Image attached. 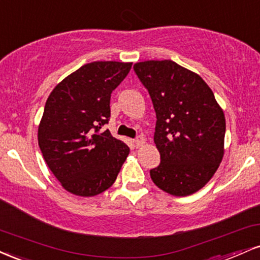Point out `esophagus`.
<instances>
[{
	"label": "esophagus",
	"mask_w": 260,
	"mask_h": 260,
	"mask_svg": "<svg viewBox=\"0 0 260 260\" xmlns=\"http://www.w3.org/2000/svg\"><path fill=\"white\" fill-rule=\"evenodd\" d=\"M145 142H146V140H145V137H143V136H137L136 139L134 140V143H135V146L137 148L141 147L142 145H145Z\"/></svg>",
	"instance_id": "esophagus-1"
}]
</instances>
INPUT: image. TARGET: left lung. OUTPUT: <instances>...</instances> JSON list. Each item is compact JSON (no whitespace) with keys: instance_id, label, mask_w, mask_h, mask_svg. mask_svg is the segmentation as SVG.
I'll use <instances>...</instances> for the list:
<instances>
[{"instance_id":"8db88e82","label":"left lung","mask_w":260,"mask_h":260,"mask_svg":"<svg viewBox=\"0 0 260 260\" xmlns=\"http://www.w3.org/2000/svg\"><path fill=\"white\" fill-rule=\"evenodd\" d=\"M153 103L160 164L152 181L173 196H190L213 178L224 157L225 115L207 82L170 59L134 66Z\"/></svg>"}]
</instances>
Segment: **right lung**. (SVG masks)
<instances>
[{
	"label": "right lung",
	"instance_id": "1",
	"mask_svg": "<svg viewBox=\"0 0 260 260\" xmlns=\"http://www.w3.org/2000/svg\"><path fill=\"white\" fill-rule=\"evenodd\" d=\"M133 63L92 62L63 79L46 101L38 140L64 190L92 197L114 184L130 148L101 131L111 117V94Z\"/></svg>",
	"mask_w": 260,
	"mask_h": 260
}]
</instances>
